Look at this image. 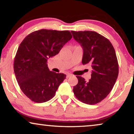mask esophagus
<instances>
[{"label":"esophagus","instance_id":"34e87169","mask_svg":"<svg viewBox=\"0 0 134 134\" xmlns=\"http://www.w3.org/2000/svg\"><path fill=\"white\" fill-rule=\"evenodd\" d=\"M72 76V75L71 74H67V78H69V77H71Z\"/></svg>","mask_w":134,"mask_h":134}]
</instances>
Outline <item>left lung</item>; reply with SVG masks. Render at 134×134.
Returning a JSON list of instances; mask_svg holds the SVG:
<instances>
[{
	"instance_id": "8db88e82",
	"label": "left lung",
	"mask_w": 134,
	"mask_h": 134,
	"mask_svg": "<svg viewBox=\"0 0 134 134\" xmlns=\"http://www.w3.org/2000/svg\"><path fill=\"white\" fill-rule=\"evenodd\" d=\"M71 32L83 49V64H90L92 68L88 81L76 76L78 83L73 87V92L83 103L94 105L109 94L116 82L119 73L116 53L109 40L96 32Z\"/></svg>"
}]
</instances>
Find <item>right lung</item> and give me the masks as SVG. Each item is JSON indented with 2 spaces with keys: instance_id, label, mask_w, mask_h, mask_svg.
<instances>
[{
  "instance_id": "obj_1",
  "label": "right lung",
  "mask_w": 134,
  "mask_h": 134,
  "mask_svg": "<svg viewBox=\"0 0 134 134\" xmlns=\"http://www.w3.org/2000/svg\"><path fill=\"white\" fill-rule=\"evenodd\" d=\"M71 38L69 31L42 29L29 34L21 43L13 69L21 90L32 101L45 102L55 96L66 75L49 71L47 60Z\"/></svg>"
}]
</instances>
